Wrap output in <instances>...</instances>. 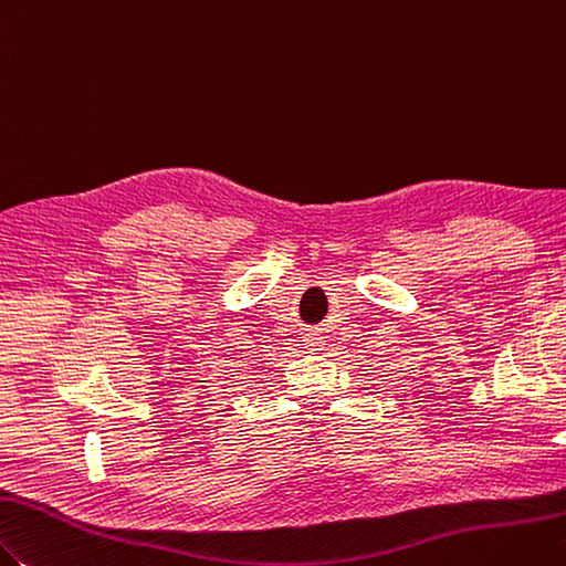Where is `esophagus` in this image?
I'll return each mask as SVG.
<instances>
[{
  "label": "esophagus",
  "mask_w": 566,
  "mask_h": 566,
  "mask_svg": "<svg viewBox=\"0 0 566 566\" xmlns=\"http://www.w3.org/2000/svg\"><path fill=\"white\" fill-rule=\"evenodd\" d=\"M304 346H306V350H323L325 348V336L323 334H318V332H308L306 336H304Z\"/></svg>",
  "instance_id": "esophagus-1"
}]
</instances>
